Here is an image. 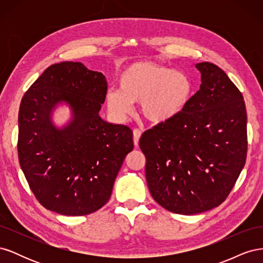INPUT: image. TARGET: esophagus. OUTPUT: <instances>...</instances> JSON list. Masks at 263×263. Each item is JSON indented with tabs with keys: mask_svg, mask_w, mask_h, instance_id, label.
I'll return each instance as SVG.
<instances>
[{
	"mask_svg": "<svg viewBox=\"0 0 263 263\" xmlns=\"http://www.w3.org/2000/svg\"><path fill=\"white\" fill-rule=\"evenodd\" d=\"M133 134H134V145L137 147L138 146V142H139V138L141 136V130L136 128V129H134Z\"/></svg>",
	"mask_w": 263,
	"mask_h": 263,
	"instance_id": "34e87169",
	"label": "esophagus"
}]
</instances>
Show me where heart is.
<instances>
[{"mask_svg": "<svg viewBox=\"0 0 263 263\" xmlns=\"http://www.w3.org/2000/svg\"><path fill=\"white\" fill-rule=\"evenodd\" d=\"M192 94L193 83L186 73L154 62H136L123 71L119 90H108L105 100L109 112L122 119L132 113V103H141V114L159 124L181 114Z\"/></svg>", "mask_w": 263, "mask_h": 263, "instance_id": "obj_1", "label": "heart"}]
</instances>
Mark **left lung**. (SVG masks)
<instances>
[{"instance_id": "left-lung-1", "label": "left lung", "mask_w": 263, "mask_h": 263, "mask_svg": "<svg viewBox=\"0 0 263 263\" xmlns=\"http://www.w3.org/2000/svg\"><path fill=\"white\" fill-rule=\"evenodd\" d=\"M195 67L202 83L185 109L139 140L151 196L163 209L182 215L210 211L226 200L248 148L241 92L214 63Z\"/></svg>"}]
</instances>
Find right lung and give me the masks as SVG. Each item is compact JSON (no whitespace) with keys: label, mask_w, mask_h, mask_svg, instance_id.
<instances>
[{"label":"right lung","mask_w":263,"mask_h":263,"mask_svg":"<svg viewBox=\"0 0 263 263\" xmlns=\"http://www.w3.org/2000/svg\"><path fill=\"white\" fill-rule=\"evenodd\" d=\"M107 82L81 62L47 68L24 94L18 113L21 168L37 201L67 216H83L104 206L125 157L134 149L127 126L100 117ZM66 101L74 118L59 130L52 108Z\"/></svg>","instance_id":"1"}]
</instances>
